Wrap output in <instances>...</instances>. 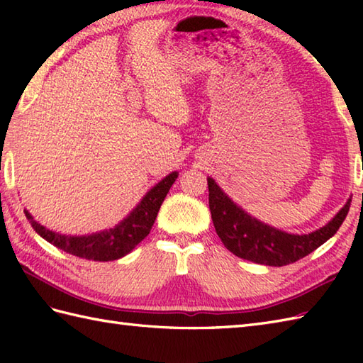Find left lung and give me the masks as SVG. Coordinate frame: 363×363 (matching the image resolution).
<instances>
[{
    "label": "left lung",
    "mask_w": 363,
    "mask_h": 363,
    "mask_svg": "<svg viewBox=\"0 0 363 363\" xmlns=\"http://www.w3.org/2000/svg\"><path fill=\"white\" fill-rule=\"evenodd\" d=\"M207 186L212 221L223 245L237 257L269 267L293 264L328 242L342 226L351 206L348 199L328 225L311 234H287L246 213L212 177H207Z\"/></svg>",
    "instance_id": "obj_1"
}]
</instances>
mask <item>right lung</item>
I'll use <instances>...</instances> for the list:
<instances>
[{
	"mask_svg": "<svg viewBox=\"0 0 363 363\" xmlns=\"http://www.w3.org/2000/svg\"><path fill=\"white\" fill-rule=\"evenodd\" d=\"M177 172L169 173L159 184H156L142 201L137 204L135 209L128 217L120 221L117 226L101 230V233L90 235H64L54 230L46 229L40 223H37L28 211H25L26 218L35 233L45 238L46 242L57 246L62 251L73 254L76 257L96 260V262H109L117 260L126 256L140 243L143 238L150 234L157 217L162 203L168 194L169 187L176 181Z\"/></svg>",
	"mask_w": 363,
	"mask_h": 363,
	"instance_id": "1",
	"label": "right lung"
}]
</instances>
